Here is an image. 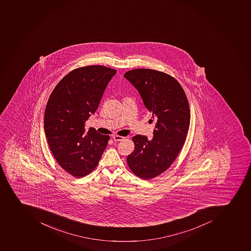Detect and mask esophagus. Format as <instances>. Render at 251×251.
I'll use <instances>...</instances> for the list:
<instances>
[{"label": "esophagus", "instance_id": "34e87169", "mask_svg": "<svg viewBox=\"0 0 251 251\" xmlns=\"http://www.w3.org/2000/svg\"><path fill=\"white\" fill-rule=\"evenodd\" d=\"M112 138L114 139V141L117 142L123 141L125 139V137L119 136V135H114Z\"/></svg>", "mask_w": 251, "mask_h": 251}]
</instances>
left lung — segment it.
<instances>
[{
    "instance_id": "8db88e82",
    "label": "left lung",
    "mask_w": 251,
    "mask_h": 251,
    "mask_svg": "<svg viewBox=\"0 0 251 251\" xmlns=\"http://www.w3.org/2000/svg\"><path fill=\"white\" fill-rule=\"evenodd\" d=\"M125 77L138 90L155 123L153 139L133 137L134 151L126 162L132 172L143 179H151L171 166L184 145L190 122L189 105L182 87L165 73L135 69Z\"/></svg>"
}]
</instances>
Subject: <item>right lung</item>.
<instances>
[{"instance_id": "add662e5", "label": "right lung", "mask_w": 251, "mask_h": 251, "mask_svg": "<svg viewBox=\"0 0 251 251\" xmlns=\"http://www.w3.org/2000/svg\"><path fill=\"white\" fill-rule=\"evenodd\" d=\"M116 70L103 66L81 67L69 73L50 94L44 114V131L53 155L63 170L77 177L98 166L109 135L85 122L98 108Z\"/></svg>"}]
</instances>
